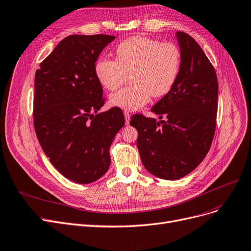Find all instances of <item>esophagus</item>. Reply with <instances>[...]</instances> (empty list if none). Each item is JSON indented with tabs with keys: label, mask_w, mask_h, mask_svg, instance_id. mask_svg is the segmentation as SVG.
<instances>
[{
	"label": "esophagus",
	"mask_w": 251,
	"mask_h": 251,
	"mask_svg": "<svg viewBox=\"0 0 251 251\" xmlns=\"http://www.w3.org/2000/svg\"><path fill=\"white\" fill-rule=\"evenodd\" d=\"M124 116H125L126 125H129V123H130V113L129 112H124Z\"/></svg>",
	"instance_id": "obj_1"
}]
</instances>
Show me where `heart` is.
Instances as JSON below:
<instances>
[{"mask_svg": "<svg viewBox=\"0 0 251 251\" xmlns=\"http://www.w3.org/2000/svg\"><path fill=\"white\" fill-rule=\"evenodd\" d=\"M181 54L172 43L133 37L120 43L116 60L100 56L94 64L99 83L108 91L121 86L129 75L130 86L110 96V104L124 111H137L152 97L170 92L179 74Z\"/></svg>", "mask_w": 251, "mask_h": 251, "instance_id": "b5f03b06", "label": "heart"}]
</instances>
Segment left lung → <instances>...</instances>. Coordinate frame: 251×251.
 Here are the masks:
<instances>
[{
  "mask_svg": "<svg viewBox=\"0 0 251 251\" xmlns=\"http://www.w3.org/2000/svg\"><path fill=\"white\" fill-rule=\"evenodd\" d=\"M176 37L181 54L178 77L151 110L161 121L141 114L130 121L138 132L136 145L144 166L167 180L186 176L207 155L215 132L219 95L215 70L202 48L186 32L178 30Z\"/></svg>",
  "mask_w": 251,
  "mask_h": 251,
  "instance_id": "left-lung-1",
  "label": "left lung"
}]
</instances>
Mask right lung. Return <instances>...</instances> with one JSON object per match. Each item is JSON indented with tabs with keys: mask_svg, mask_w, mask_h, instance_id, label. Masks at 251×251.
Returning <instances> with one entry per match:
<instances>
[{
	"mask_svg": "<svg viewBox=\"0 0 251 251\" xmlns=\"http://www.w3.org/2000/svg\"><path fill=\"white\" fill-rule=\"evenodd\" d=\"M113 40L107 35L69 36L36 72L32 115L38 140L52 165L77 183L93 182L107 171L110 147L125 124L121 108L97 113L105 99L94 64Z\"/></svg>",
	"mask_w": 251,
	"mask_h": 251,
	"instance_id": "right-lung-1",
	"label": "right lung"
}]
</instances>
